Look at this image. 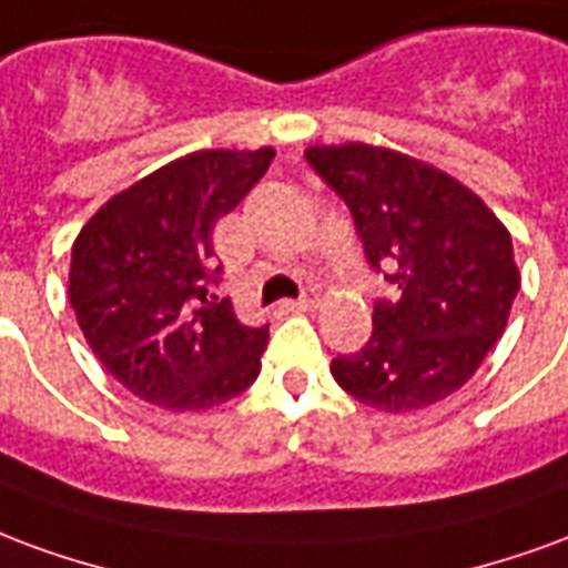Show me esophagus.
Masks as SVG:
<instances>
[{
  "label": "esophagus",
  "instance_id": "obj_1",
  "mask_svg": "<svg viewBox=\"0 0 568 568\" xmlns=\"http://www.w3.org/2000/svg\"><path fill=\"white\" fill-rule=\"evenodd\" d=\"M321 305V300L314 293H305L302 300H287L284 302V312H314Z\"/></svg>",
  "mask_w": 568,
  "mask_h": 568
}]
</instances>
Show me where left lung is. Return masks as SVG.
<instances>
[{
  "label": "left lung",
  "instance_id": "left-lung-1",
  "mask_svg": "<svg viewBox=\"0 0 568 568\" xmlns=\"http://www.w3.org/2000/svg\"><path fill=\"white\" fill-rule=\"evenodd\" d=\"M305 156L347 202L366 260L399 290L375 305L366 347L333 359V378L390 415L448 399L505 333L520 290L511 233L481 196L408 153L347 142Z\"/></svg>",
  "mask_w": 568,
  "mask_h": 568
}]
</instances>
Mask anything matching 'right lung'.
Here are the masks:
<instances>
[{
	"instance_id": "right-lung-1",
	"label": "right lung",
	"mask_w": 568,
	"mask_h": 568,
	"mask_svg": "<svg viewBox=\"0 0 568 568\" xmlns=\"http://www.w3.org/2000/svg\"><path fill=\"white\" fill-rule=\"evenodd\" d=\"M275 151H196L120 190L72 244L69 302L87 345L139 399L205 412L260 375L266 326L239 324L209 284L211 233Z\"/></svg>"
}]
</instances>
